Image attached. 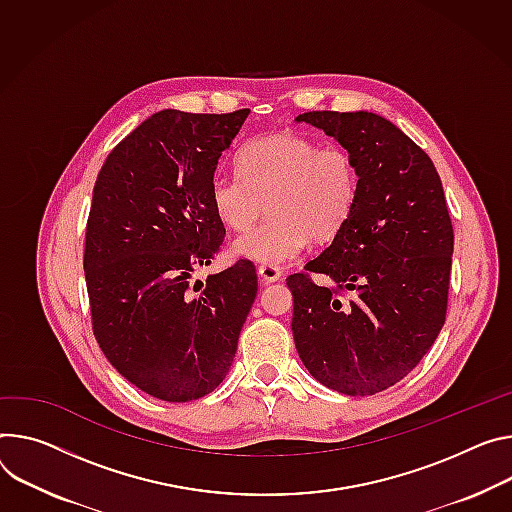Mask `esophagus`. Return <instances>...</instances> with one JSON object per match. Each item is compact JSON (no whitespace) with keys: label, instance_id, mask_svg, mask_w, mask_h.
<instances>
[{"label":"esophagus","instance_id":"esophagus-1","mask_svg":"<svg viewBox=\"0 0 512 512\" xmlns=\"http://www.w3.org/2000/svg\"><path fill=\"white\" fill-rule=\"evenodd\" d=\"M257 273H259V280L263 284H271V282H277L282 277V269L275 267V265H259L257 267Z\"/></svg>","mask_w":512,"mask_h":512}]
</instances>
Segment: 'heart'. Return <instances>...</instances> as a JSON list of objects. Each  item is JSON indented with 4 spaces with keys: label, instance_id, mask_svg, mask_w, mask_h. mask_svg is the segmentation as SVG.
I'll use <instances>...</instances> for the list:
<instances>
[{
    "label": "heart",
    "instance_id": "b5f03b06",
    "mask_svg": "<svg viewBox=\"0 0 512 512\" xmlns=\"http://www.w3.org/2000/svg\"><path fill=\"white\" fill-rule=\"evenodd\" d=\"M237 165L241 175L212 177L210 206L226 228L244 230L270 202L272 218L232 243L235 255L261 265L298 259L310 239L331 241L357 206L359 169L345 147L280 132L247 143Z\"/></svg>",
    "mask_w": 512,
    "mask_h": 512
}]
</instances>
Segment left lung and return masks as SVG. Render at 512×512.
<instances>
[{
    "instance_id": "1",
    "label": "left lung",
    "mask_w": 512,
    "mask_h": 512,
    "mask_svg": "<svg viewBox=\"0 0 512 512\" xmlns=\"http://www.w3.org/2000/svg\"><path fill=\"white\" fill-rule=\"evenodd\" d=\"M359 169L345 228L306 271L288 277L292 331L314 380L347 396L382 392L418 365L447 314L453 226L431 157L371 112H306ZM310 272L333 285L316 287Z\"/></svg>"
}]
</instances>
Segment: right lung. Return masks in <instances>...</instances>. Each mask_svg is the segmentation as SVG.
I'll use <instances>...</instances> for the list:
<instances>
[{"label":"right lung","mask_w":512,"mask_h":512,"mask_svg":"<svg viewBox=\"0 0 512 512\" xmlns=\"http://www.w3.org/2000/svg\"><path fill=\"white\" fill-rule=\"evenodd\" d=\"M247 116L161 110L112 149L94 185L83 253L91 329L118 374L159 400L218 388L257 296L247 259L190 282L224 243L210 181Z\"/></svg>","instance_id":"1"}]
</instances>
